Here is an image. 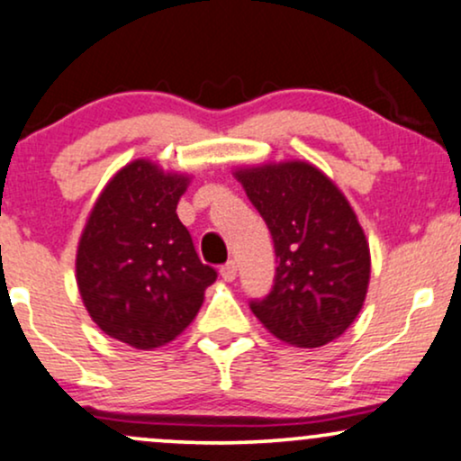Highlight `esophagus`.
Returning a JSON list of instances; mask_svg holds the SVG:
<instances>
[{"label":"esophagus","mask_w":461,"mask_h":461,"mask_svg":"<svg viewBox=\"0 0 461 461\" xmlns=\"http://www.w3.org/2000/svg\"><path fill=\"white\" fill-rule=\"evenodd\" d=\"M220 276L226 280V283H230V280H235V276H237V265H235V261H229V263L221 265V267H220Z\"/></svg>","instance_id":"34e87169"}]
</instances>
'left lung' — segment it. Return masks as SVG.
<instances>
[{"label": "left lung", "instance_id": "1", "mask_svg": "<svg viewBox=\"0 0 461 461\" xmlns=\"http://www.w3.org/2000/svg\"><path fill=\"white\" fill-rule=\"evenodd\" d=\"M274 240L272 291L250 300L276 339L321 348L358 317L369 286V243L339 187L304 161L240 170Z\"/></svg>", "mask_w": 461, "mask_h": 461}]
</instances>
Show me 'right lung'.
I'll return each instance as SVG.
<instances>
[{
	"label": "right lung",
	"mask_w": 461,
	"mask_h": 461,
	"mask_svg": "<svg viewBox=\"0 0 461 461\" xmlns=\"http://www.w3.org/2000/svg\"><path fill=\"white\" fill-rule=\"evenodd\" d=\"M187 183L150 161H133L103 189L81 235V300L107 337L135 349L178 337L218 278L176 215Z\"/></svg>",
	"instance_id": "1"
}]
</instances>
